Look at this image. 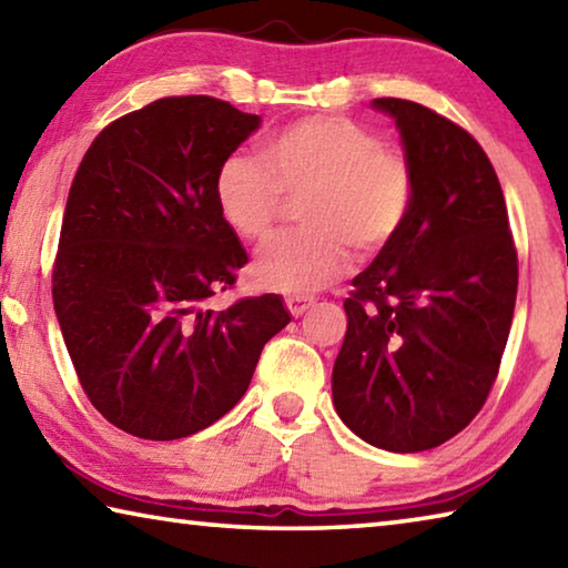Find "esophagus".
<instances>
[{
  "instance_id": "obj_1",
  "label": "esophagus",
  "mask_w": 568,
  "mask_h": 568,
  "mask_svg": "<svg viewBox=\"0 0 568 568\" xmlns=\"http://www.w3.org/2000/svg\"><path fill=\"white\" fill-rule=\"evenodd\" d=\"M313 303H315L313 297H307V295H287V297H285V307H287V311H291L293 318H301V315H303Z\"/></svg>"
}]
</instances>
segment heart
Listing matches in <instances>:
<instances>
[{"instance_id":"obj_1","label":"heart","mask_w":568,"mask_h":568,"mask_svg":"<svg viewBox=\"0 0 568 568\" xmlns=\"http://www.w3.org/2000/svg\"><path fill=\"white\" fill-rule=\"evenodd\" d=\"M261 160L230 155L215 175V203L233 233L263 245L301 203L305 227L257 257L255 277L281 293L307 295L348 271L351 247L371 261L396 243L416 200V172L373 130L338 114H313L267 134Z\"/></svg>"}]
</instances>
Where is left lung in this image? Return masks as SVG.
<instances>
[{
    "label": "left lung",
    "mask_w": 568,
    "mask_h": 568,
    "mask_svg": "<svg viewBox=\"0 0 568 568\" xmlns=\"http://www.w3.org/2000/svg\"><path fill=\"white\" fill-rule=\"evenodd\" d=\"M373 104L396 118L416 200L396 243L353 277L333 403L371 446L416 454L484 408L511 331L518 255L474 134L418 102Z\"/></svg>",
    "instance_id": "8db88e82"
}]
</instances>
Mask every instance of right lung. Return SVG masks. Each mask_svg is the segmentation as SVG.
Wrapping results in <instances>:
<instances>
[{
	"label": "right lung",
	"instance_id": "1",
	"mask_svg": "<svg viewBox=\"0 0 568 568\" xmlns=\"http://www.w3.org/2000/svg\"><path fill=\"white\" fill-rule=\"evenodd\" d=\"M257 124L207 94L162 98L110 122L77 168L52 301L82 390L124 434L175 440L223 418L291 323L273 293L207 307L247 263L215 175Z\"/></svg>",
	"mask_w": 568,
	"mask_h": 568
}]
</instances>
